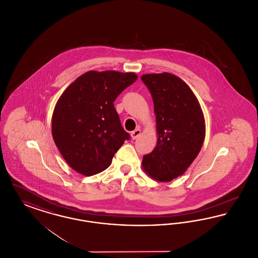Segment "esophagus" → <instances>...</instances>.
<instances>
[{
	"mask_svg": "<svg viewBox=\"0 0 258 258\" xmlns=\"http://www.w3.org/2000/svg\"><path fill=\"white\" fill-rule=\"evenodd\" d=\"M140 134H141V131H140L139 128H137V130H135L134 132H132L131 135H132V138H133V139H136V138L140 135Z\"/></svg>",
	"mask_w": 258,
	"mask_h": 258,
	"instance_id": "obj_1",
	"label": "esophagus"
}]
</instances>
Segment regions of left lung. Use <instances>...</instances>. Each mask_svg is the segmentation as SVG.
I'll return each mask as SVG.
<instances>
[{
    "instance_id": "obj_1",
    "label": "left lung",
    "mask_w": 258,
    "mask_h": 258,
    "mask_svg": "<svg viewBox=\"0 0 258 258\" xmlns=\"http://www.w3.org/2000/svg\"><path fill=\"white\" fill-rule=\"evenodd\" d=\"M141 80L154 101L159 135L157 146L143 157L149 176L170 182L184 174L199 154L205 121L197 97L182 79L168 73L144 74Z\"/></svg>"
}]
</instances>
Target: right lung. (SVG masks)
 Returning <instances> with one entry per match:
<instances>
[{
  "instance_id": "right-lung-1",
  "label": "right lung",
  "mask_w": 258,
  "mask_h": 258,
  "mask_svg": "<svg viewBox=\"0 0 258 258\" xmlns=\"http://www.w3.org/2000/svg\"><path fill=\"white\" fill-rule=\"evenodd\" d=\"M137 79L134 73L88 72L68 87L52 116V135L62 158L76 172L92 176L105 170L131 136L114 101Z\"/></svg>"
}]
</instances>
